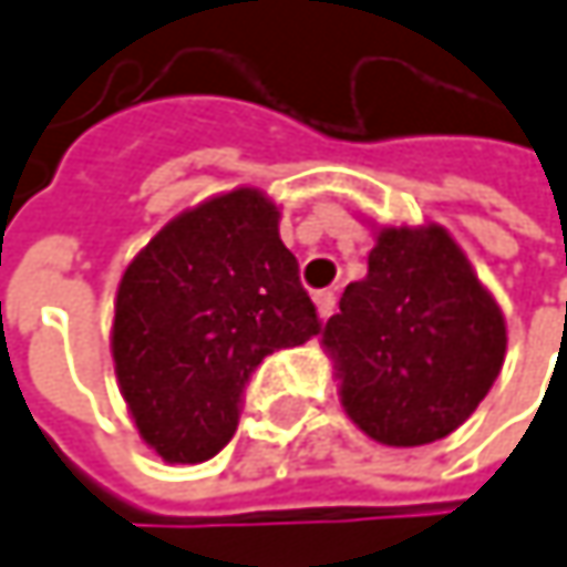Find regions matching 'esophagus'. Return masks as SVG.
<instances>
[{
  "instance_id": "obj_1",
  "label": "esophagus",
  "mask_w": 567,
  "mask_h": 567,
  "mask_svg": "<svg viewBox=\"0 0 567 567\" xmlns=\"http://www.w3.org/2000/svg\"><path fill=\"white\" fill-rule=\"evenodd\" d=\"M313 305H317L320 317H330L332 310H336V291H317L313 295Z\"/></svg>"
}]
</instances>
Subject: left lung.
<instances>
[{"label": "left lung", "instance_id": "left-lung-1", "mask_svg": "<svg viewBox=\"0 0 567 567\" xmlns=\"http://www.w3.org/2000/svg\"><path fill=\"white\" fill-rule=\"evenodd\" d=\"M323 346L358 429L419 447L476 412L505 364L507 330L441 225L381 228L368 276L342 291Z\"/></svg>", "mask_w": 567, "mask_h": 567}]
</instances>
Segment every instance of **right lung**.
<instances>
[{"mask_svg": "<svg viewBox=\"0 0 567 567\" xmlns=\"http://www.w3.org/2000/svg\"><path fill=\"white\" fill-rule=\"evenodd\" d=\"M317 332L276 203L240 186L138 250L116 288L111 349L142 441L167 463H203L237 431L259 361Z\"/></svg>", "mask_w": 567, "mask_h": 567, "instance_id": "1", "label": "right lung"}]
</instances>
